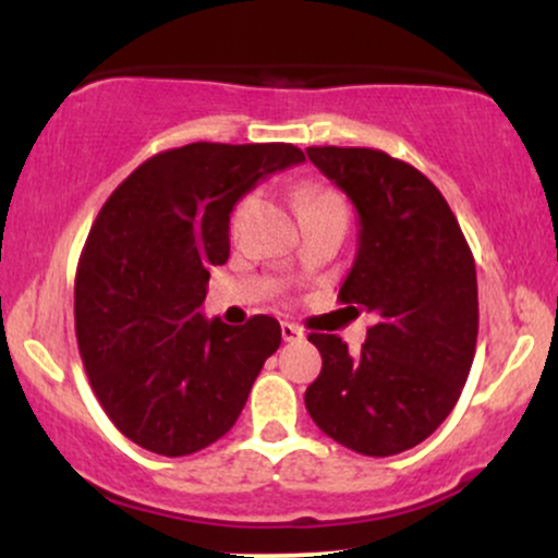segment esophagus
<instances>
[{"label":"esophagus","instance_id":"obj_1","mask_svg":"<svg viewBox=\"0 0 558 558\" xmlns=\"http://www.w3.org/2000/svg\"><path fill=\"white\" fill-rule=\"evenodd\" d=\"M280 332H283V341H288V343L301 341V338H304V330H301L299 325H293V323L280 325Z\"/></svg>","mask_w":558,"mask_h":558}]
</instances>
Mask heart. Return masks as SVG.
<instances>
[{
  "label": "heart",
  "mask_w": 558,
  "mask_h": 558,
  "mask_svg": "<svg viewBox=\"0 0 558 558\" xmlns=\"http://www.w3.org/2000/svg\"><path fill=\"white\" fill-rule=\"evenodd\" d=\"M254 202H257V196L248 194L239 198V204L233 207V213H230V235H239L243 222H246L248 213H252ZM299 217L301 215H310V213H341L345 215V207H343V198L336 194V191L325 189V185H306L304 191L299 194Z\"/></svg>",
  "instance_id": "heart-1"
}]
</instances>
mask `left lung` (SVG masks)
Returning a JSON list of instances; mask_svg holds the SVG:
<instances>
[{"label":"left lung","mask_w":558,"mask_h":558,"mask_svg":"<svg viewBox=\"0 0 558 558\" xmlns=\"http://www.w3.org/2000/svg\"><path fill=\"white\" fill-rule=\"evenodd\" d=\"M306 157L360 213L338 299L375 317L360 354L310 332L323 369L306 412L351 451L393 457L430 438L462 396L480 323L475 257L444 194L409 162L364 146H310Z\"/></svg>","instance_id":"obj_1"}]
</instances>
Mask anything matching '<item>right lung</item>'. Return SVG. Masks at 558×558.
Here are the masks:
<instances>
[{
    "instance_id": "1",
    "label": "right lung",
    "mask_w": 558,
    "mask_h": 558,
    "mask_svg": "<svg viewBox=\"0 0 558 558\" xmlns=\"http://www.w3.org/2000/svg\"><path fill=\"white\" fill-rule=\"evenodd\" d=\"M299 162L293 144L196 141L138 165L96 215L75 270V338L101 409L146 451L189 457L222 438L278 351L275 317L233 328L198 306L228 262L233 204Z\"/></svg>"
}]
</instances>
